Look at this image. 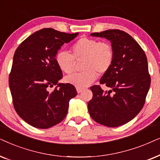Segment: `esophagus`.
I'll list each match as a JSON object with an SVG mask.
<instances>
[{"label": "esophagus", "mask_w": 160, "mask_h": 160, "mask_svg": "<svg viewBox=\"0 0 160 160\" xmlns=\"http://www.w3.org/2000/svg\"><path fill=\"white\" fill-rule=\"evenodd\" d=\"M82 91H83V89H82V88H77V92H78V93H81Z\"/></svg>", "instance_id": "1"}]
</instances>
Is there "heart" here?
I'll return each instance as SVG.
<instances>
[{"instance_id": "obj_1", "label": "heart", "mask_w": 160, "mask_h": 160, "mask_svg": "<svg viewBox=\"0 0 160 160\" xmlns=\"http://www.w3.org/2000/svg\"><path fill=\"white\" fill-rule=\"evenodd\" d=\"M72 54L66 51H58L55 54V63L63 72L71 74L75 67V61H81L82 69L64 78L66 82L77 88H84L97 80L98 73L103 74L111 67L114 51L111 44L106 41L82 37L71 48Z\"/></svg>"}]
</instances>
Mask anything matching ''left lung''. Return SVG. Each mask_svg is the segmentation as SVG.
<instances>
[{"label": "left lung", "instance_id": "left-lung-1", "mask_svg": "<svg viewBox=\"0 0 160 160\" xmlns=\"http://www.w3.org/2000/svg\"><path fill=\"white\" fill-rule=\"evenodd\" d=\"M110 40L114 51L111 67L100 79L110 88L93 86L88 109L96 122L116 127L133 119L142 110L151 84L146 55L139 44L126 32L107 30L91 33Z\"/></svg>", "mask_w": 160, "mask_h": 160}]
</instances>
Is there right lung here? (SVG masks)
<instances>
[{"mask_svg":"<svg viewBox=\"0 0 160 160\" xmlns=\"http://www.w3.org/2000/svg\"><path fill=\"white\" fill-rule=\"evenodd\" d=\"M78 34L43 28L17 48L8 83L17 113L32 127L48 129L67 116L69 100L78 93L71 84L58 83L63 74L55 58L61 46ZM53 85L57 87L50 92Z\"/></svg>","mask_w":160,"mask_h":160,"instance_id":"obj_1","label":"right lung"}]
</instances>
